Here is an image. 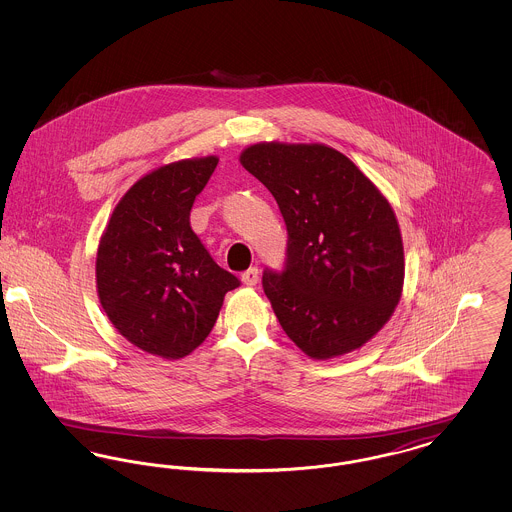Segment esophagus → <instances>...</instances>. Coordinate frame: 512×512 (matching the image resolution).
I'll use <instances>...</instances> for the list:
<instances>
[{
  "mask_svg": "<svg viewBox=\"0 0 512 512\" xmlns=\"http://www.w3.org/2000/svg\"><path fill=\"white\" fill-rule=\"evenodd\" d=\"M242 280H244V284H247V286H257V282H259V268H247L244 274H242Z\"/></svg>",
  "mask_w": 512,
  "mask_h": 512,
  "instance_id": "34e87169",
  "label": "esophagus"
}]
</instances>
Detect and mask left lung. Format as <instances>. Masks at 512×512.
I'll return each mask as SVG.
<instances>
[{
  "mask_svg": "<svg viewBox=\"0 0 512 512\" xmlns=\"http://www.w3.org/2000/svg\"><path fill=\"white\" fill-rule=\"evenodd\" d=\"M240 163L274 195L288 228L286 267L263 272L288 338L322 361L363 347L403 290V240L388 199L322 144H255Z\"/></svg>",
  "mask_w": 512,
  "mask_h": 512,
  "instance_id": "obj_1",
  "label": "left lung"
}]
</instances>
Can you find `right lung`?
<instances>
[{"mask_svg": "<svg viewBox=\"0 0 512 512\" xmlns=\"http://www.w3.org/2000/svg\"><path fill=\"white\" fill-rule=\"evenodd\" d=\"M219 157L184 159L140 178L99 240L96 284L105 315L142 351L182 359L213 330L240 280L220 268L190 226Z\"/></svg>", "mask_w": 512, "mask_h": 512, "instance_id": "1", "label": "right lung"}]
</instances>
